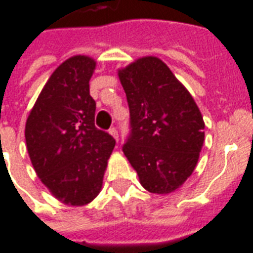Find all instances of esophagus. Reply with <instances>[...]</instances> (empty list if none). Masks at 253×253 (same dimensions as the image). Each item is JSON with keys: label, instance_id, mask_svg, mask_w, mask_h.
Segmentation results:
<instances>
[{"label": "esophagus", "instance_id": "obj_1", "mask_svg": "<svg viewBox=\"0 0 253 253\" xmlns=\"http://www.w3.org/2000/svg\"><path fill=\"white\" fill-rule=\"evenodd\" d=\"M108 132H110V134H111V135H112V137L115 138L116 142H118V139H119V135H118V130H116L115 127H111L110 130H108Z\"/></svg>", "mask_w": 253, "mask_h": 253}]
</instances>
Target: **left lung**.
<instances>
[{"label": "left lung", "instance_id": "8db88e82", "mask_svg": "<svg viewBox=\"0 0 253 253\" xmlns=\"http://www.w3.org/2000/svg\"><path fill=\"white\" fill-rule=\"evenodd\" d=\"M130 110L123 153L152 194H170L194 172L205 141L195 100L160 58L143 57L119 72Z\"/></svg>", "mask_w": 253, "mask_h": 253}]
</instances>
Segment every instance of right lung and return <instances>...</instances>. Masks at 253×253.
<instances>
[{
	"instance_id": "1",
	"label": "right lung",
	"mask_w": 253,
	"mask_h": 253,
	"mask_svg": "<svg viewBox=\"0 0 253 253\" xmlns=\"http://www.w3.org/2000/svg\"><path fill=\"white\" fill-rule=\"evenodd\" d=\"M96 62L74 55L55 69L25 123L31 163L42 183L66 205L84 206L99 195L115 146L94 126L89 80Z\"/></svg>"
}]
</instances>
